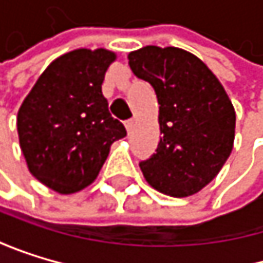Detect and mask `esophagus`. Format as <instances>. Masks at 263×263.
<instances>
[{
  "instance_id": "34e87169",
  "label": "esophagus",
  "mask_w": 263,
  "mask_h": 263,
  "mask_svg": "<svg viewBox=\"0 0 263 263\" xmlns=\"http://www.w3.org/2000/svg\"><path fill=\"white\" fill-rule=\"evenodd\" d=\"M124 126H126V129H127V133L130 134V133L134 130V127H136V120H133V118H130V120H126V121H124Z\"/></svg>"
}]
</instances>
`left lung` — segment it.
<instances>
[{"mask_svg":"<svg viewBox=\"0 0 263 263\" xmlns=\"http://www.w3.org/2000/svg\"><path fill=\"white\" fill-rule=\"evenodd\" d=\"M133 72L155 88L161 140L140 162L159 193L187 197L213 180L234 148L235 110L216 76L193 53L146 45L127 55Z\"/></svg>","mask_w":263,"mask_h":263,"instance_id":"left-lung-1","label":"left lung"}]
</instances>
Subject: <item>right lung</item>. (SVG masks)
I'll list each match as a JSON object with an SVG mask.
<instances>
[{"instance_id": "right-lung-1", "label": "right lung", "mask_w": 263, "mask_h": 263, "mask_svg": "<svg viewBox=\"0 0 263 263\" xmlns=\"http://www.w3.org/2000/svg\"><path fill=\"white\" fill-rule=\"evenodd\" d=\"M115 58L105 48L64 53L50 63L18 110L17 130L28 168L60 194L91 184L110 145L126 136L102 95L105 70Z\"/></svg>"}]
</instances>
